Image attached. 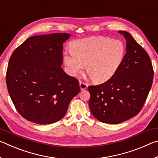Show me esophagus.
I'll list each match as a JSON object with an SVG mask.
<instances>
[{
  "mask_svg": "<svg viewBox=\"0 0 158 158\" xmlns=\"http://www.w3.org/2000/svg\"><path fill=\"white\" fill-rule=\"evenodd\" d=\"M79 86H80V89L84 90L88 87V84H85V83L82 82V81H80L79 82Z\"/></svg>",
  "mask_w": 158,
  "mask_h": 158,
  "instance_id": "obj_1",
  "label": "esophagus"
}]
</instances>
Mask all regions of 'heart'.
<instances>
[{
  "instance_id": "obj_1",
  "label": "heart",
  "mask_w": 158,
  "mask_h": 158,
  "mask_svg": "<svg viewBox=\"0 0 158 158\" xmlns=\"http://www.w3.org/2000/svg\"><path fill=\"white\" fill-rule=\"evenodd\" d=\"M71 50L63 55L66 70L72 77L78 76L86 65L93 81L105 82L113 77L125 56L122 42L105 37H92L74 41Z\"/></svg>"
}]
</instances>
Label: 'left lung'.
<instances>
[{
  "instance_id": "1",
  "label": "left lung",
  "mask_w": 158,
  "mask_h": 158,
  "mask_svg": "<svg viewBox=\"0 0 158 158\" xmlns=\"http://www.w3.org/2000/svg\"><path fill=\"white\" fill-rule=\"evenodd\" d=\"M126 53L116 74L108 81L90 85L89 108L99 121L118 124L142 109L152 86L153 69L149 56L126 31Z\"/></svg>"
}]
</instances>
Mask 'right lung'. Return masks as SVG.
<instances>
[{
    "label": "right lung",
    "instance_id": "1",
    "mask_svg": "<svg viewBox=\"0 0 158 158\" xmlns=\"http://www.w3.org/2000/svg\"><path fill=\"white\" fill-rule=\"evenodd\" d=\"M69 37V33L31 37L10 58L7 90L16 109L29 121L41 125L58 121L80 91L78 80L60 67L63 44Z\"/></svg>",
    "mask_w": 158,
    "mask_h": 158
}]
</instances>
